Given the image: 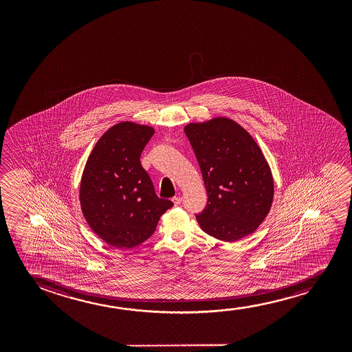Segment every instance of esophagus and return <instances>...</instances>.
<instances>
[{"label":"esophagus","instance_id":"obj_1","mask_svg":"<svg viewBox=\"0 0 352 352\" xmlns=\"http://www.w3.org/2000/svg\"><path fill=\"white\" fill-rule=\"evenodd\" d=\"M172 201H173L174 206H179L183 199H182V197H174Z\"/></svg>","mask_w":352,"mask_h":352}]
</instances>
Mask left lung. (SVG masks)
<instances>
[{"label":"left lung","mask_w":352,"mask_h":352,"mask_svg":"<svg viewBox=\"0 0 352 352\" xmlns=\"http://www.w3.org/2000/svg\"><path fill=\"white\" fill-rule=\"evenodd\" d=\"M207 188V207L196 215L209 236L238 241L258 228L270 212L274 180L256 140L225 116L184 127Z\"/></svg>","instance_id":"left-lung-1"}]
</instances>
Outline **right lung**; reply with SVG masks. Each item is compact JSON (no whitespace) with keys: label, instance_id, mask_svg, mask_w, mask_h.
I'll list each match as a JSON object with an SVG mask.
<instances>
[{"label":"right lung","instance_id":"right-lung-1","mask_svg":"<svg viewBox=\"0 0 352 352\" xmlns=\"http://www.w3.org/2000/svg\"><path fill=\"white\" fill-rule=\"evenodd\" d=\"M155 130L122 121L102 135L87 159L79 190L82 215L92 231L119 249L153 236L160 217L173 206L155 193L140 154Z\"/></svg>","mask_w":352,"mask_h":352}]
</instances>
